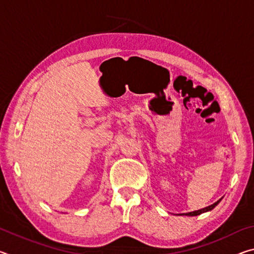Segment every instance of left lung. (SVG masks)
Listing matches in <instances>:
<instances>
[{
	"label": "left lung",
	"instance_id": "obj_1",
	"mask_svg": "<svg viewBox=\"0 0 254 254\" xmlns=\"http://www.w3.org/2000/svg\"><path fill=\"white\" fill-rule=\"evenodd\" d=\"M222 199V198H221ZM221 199L220 200H217L216 203H214L213 205H210V206H207V207H205V208H201V209H199V210H195V212H190V213H186V214H184V215H188V216H197V215H199V214H201V213H205V212H208V210H212L215 206H216L218 203H220L221 201Z\"/></svg>",
	"mask_w": 254,
	"mask_h": 254
}]
</instances>
